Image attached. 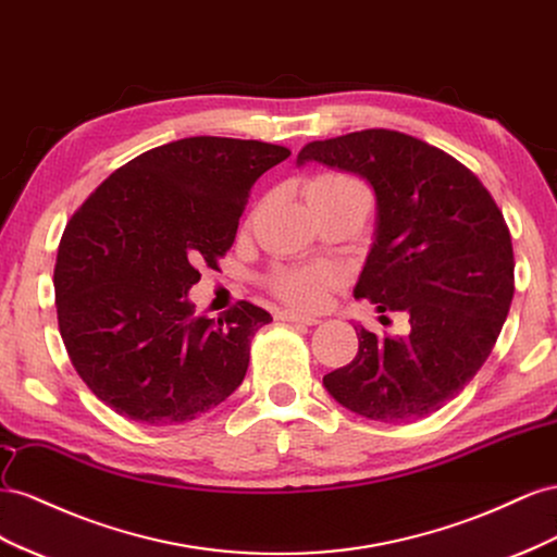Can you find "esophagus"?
I'll return each instance as SVG.
<instances>
[{
	"mask_svg": "<svg viewBox=\"0 0 557 557\" xmlns=\"http://www.w3.org/2000/svg\"><path fill=\"white\" fill-rule=\"evenodd\" d=\"M277 320H282V322H292V324H304V326H314V324H320V320H317V317L298 314V312H292V310H282V312H277Z\"/></svg>",
	"mask_w": 557,
	"mask_h": 557,
	"instance_id": "1",
	"label": "esophagus"
}]
</instances>
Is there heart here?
I'll use <instances>...</instances> for the list:
<instances>
[{"label": "heart", "instance_id": "heart-1", "mask_svg": "<svg viewBox=\"0 0 557 557\" xmlns=\"http://www.w3.org/2000/svg\"><path fill=\"white\" fill-rule=\"evenodd\" d=\"M357 182L343 177V174H322L310 182V190H329V188H343L355 186ZM273 292L287 300V304L300 310H317L326 304L329 292L341 284V275L329 265H306V268H284L277 270L270 280Z\"/></svg>", "mask_w": 557, "mask_h": 557}]
</instances>
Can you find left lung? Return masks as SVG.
Returning <instances> with one entry per match:
<instances>
[{
    "label": "left lung",
    "mask_w": 557,
    "mask_h": 557,
    "mask_svg": "<svg viewBox=\"0 0 557 557\" xmlns=\"http://www.w3.org/2000/svg\"><path fill=\"white\" fill-rule=\"evenodd\" d=\"M310 161L371 184L375 231L355 298L410 317L404 338L361 326L357 357L324 387L375 422L432 416L479 373L511 308L513 247L497 202L453 156L396 131L310 141L296 165Z\"/></svg>",
    "instance_id": "1"
}]
</instances>
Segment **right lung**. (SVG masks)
Returning <instances> with one entry per match:
<instances>
[{"mask_svg":"<svg viewBox=\"0 0 557 557\" xmlns=\"http://www.w3.org/2000/svg\"><path fill=\"white\" fill-rule=\"evenodd\" d=\"M289 149L186 137L119 168L62 233L55 308L62 343L90 392L149 426L182 424L240 387L270 312L240 300L196 317L198 268L231 249L249 190Z\"/></svg>","mask_w":557,"mask_h":557,"instance_id":"right-lung-1","label":"right lung"}]
</instances>
